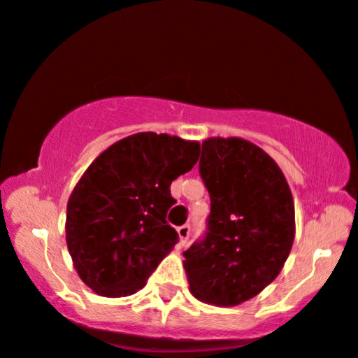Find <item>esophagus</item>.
<instances>
[{"label": "esophagus", "mask_w": 358, "mask_h": 358, "mask_svg": "<svg viewBox=\"0 0 358 358\" xmlns=\"http://www.w3.org/2000/svg\"><path fill=\"white\" fill-rule=\"evenodd\" d=\"M189 233H191V228H189V224L179 226V228H178V234H179V241H180V246H184V245H186V243H187Z\"/></svg>", "instance_id": "1"}]
</instances>
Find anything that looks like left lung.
Segmentation results:
<instances>
[{"instance_id":"obj_1","label":"left lung","mask_w":358,"mask_h":358,"mask_svg":"<svg viewBox=\"0 0 358 358\" xmlns=\"http://www.w3.org/2000/svg\"><path fill=\"white\" fill-rule=\"evenodd\" d=\"M199 174L211 197L208 231L184 251L197 300L236 306L263 292L287 262L295 239V204L273 159L239 137L203 142Z\"/></svg>"}]
</instances>
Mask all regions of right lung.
Listing matches in <instances>:
<instances>
[{"instance_id": "add662e5", "label": "right lung", "mask_w": 358, "mask_h": 358, "mask_svg": "<svg viewBox=\"0 0 358 358\" xmlns=\"http://www.w3.org/2000/svg\"><path fill=\"white\" fill-rule=\"evenodd\" d=\"M201 145L141 132L115 142L88 166L66 204V246L78 276L102 296L145 287L179 241L166 216L171 182L199 159Z\"/></svg>"}]
</instances>
